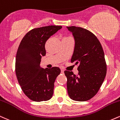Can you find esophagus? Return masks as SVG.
<instances>
[{
  "label": "esophagus",
  "instance_id": "obj_1",
  "mask_svg": "<svg viewBox=\"0 0 120 120\" xmlns=\"http://www.w3.org/2000/svg\"><path fill=\"white\" fill-rule=\"evenodd\" d=\"M61 71L62 73H64V70H63V69H61Z\"/></svg>",
  "mask_w": 120,
  "mask_h": 120
}]
</instances>
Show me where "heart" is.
<instances>
[{"label": "heart", "instance_id": "b5f03b06", "mask_svg": "<svg viewBox=\"0 0 120 120\" xmlns=\"http://www.w3.org/2000/svg\"><path fill=\"white\" fill-rule=\"evenodd\" d=\"M71 39V38L70 37H64V38H63V39Z\"/></svg>", "mask_w": 120, "mask_h": 120}]
</instances>
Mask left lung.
I'll return each mask as SVG.
<instances>
[{"mask_svg": "<svg viewBox=\"0 0 120 120\" xmlns=\"http://www.w3.org/2000/svg\"><path fill=\"white\" fill-rule=\"evenodd\" d=\"M74 37V49L71 63L78 64V75L64 71L67 90L71 99L78 101L90 100L98 92L107 73L104 53L95 35L88 30L67 26Z\"/></svg>", "mask_w": 120, "mask_h": 120, "instance_id": "obj_1", "label": "left lung"}]
</instances>
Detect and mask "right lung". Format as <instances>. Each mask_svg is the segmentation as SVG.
<instances>
[{
  "instance_id": "obj_1",
  "label": "right lung",
  "mask_w": 120,
  "mask_h": 120,
  "mask_svg": "<svg viewBox=\"0 0 120 120\" xmlns=\"http://www.w3.org/2000/svg\"><path fill=\"white\" fill-rule=\"evenodd\" d=\"M61 28V26L51 25L34 29L25 35L18 48L16 76L22 90L33 101H47L53 95L55 81L60 69H44L40 64L42 56L46 55V41Z\"/></svg>"
}]
</instances>
